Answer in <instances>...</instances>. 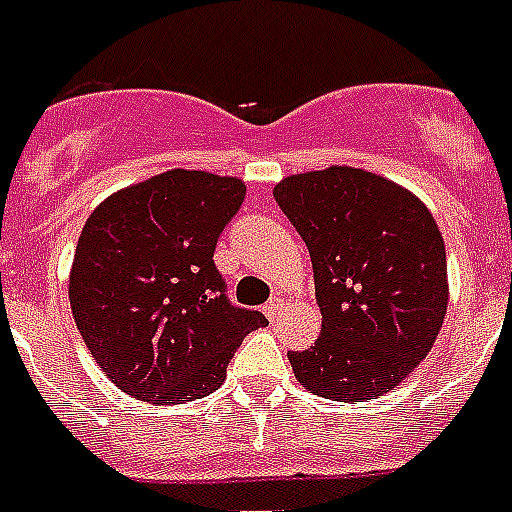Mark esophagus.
I'll list each match as a JSON object with an SVG mask.
<instances>
[{
  "mask_svg": "<svg viewBox=\"0 0 512 512\" xmlns=\"http://www.w3.org/2000/svg\"><path fill=\"white\" fill-rule=\"evenodd\" d=\"M282 306H285V301H282V298H272V301H267V304H264V314H267L269 320L275 322V317L280 314Z\"/></svg>",
  "mask_w": 512,
  "mask_h": 512,
  "instance_id": "obj_1",
  "label": "esophagus"
}]
</instances>
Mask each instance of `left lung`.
Returning <instances> with one entry per match:
<instances>
[{
    "label": "left lung",
    "instance_id": "8db88e82",
    "mask_svg": "<svg viewBox=\"0 0 512 512\" xmlns=\"http://www.w3.org/2000/svg\"><path fill=\"white\" fill-rule=\"evenodd\" d=\"M277 206L304 237L322 333L290 351L309 394L365 402L396 388L431 351L447 314V251L418 195L354 166L285 177Z\"/></svg>",
    "mask_w": 512,
    "mask_h": 512
}]
</instances>
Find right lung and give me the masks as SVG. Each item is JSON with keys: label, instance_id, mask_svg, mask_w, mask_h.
<instances>
[{"label": "right lung", "instance_id": "add662e5", "mask_svg": "<svg viewBox=\"0 0 512 512\" xmlns=\"http://www.w3.org/2000/svg\"><path fill=\"white\" fill-rule=\"evenodd\" d=\"M243 198L237 177L171 169L89 214L68 298L94 362L124 394L150 404L214 394L245 335L267 325L230 304L214 264Z\"/></svg>", "mask_w": 512, "mask_h": 512}]
</instances>
